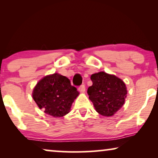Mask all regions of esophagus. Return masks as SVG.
Segmentation results:
<instances>
[{
    "label": "esophagus",
    "mask_w": 158,
    "mask_h": 158,
    "mask_svg": "<svg viewBox=\"0 0 158 158\" xmlns=\"http://www.w3.org/2000/svg\"><path fill=\"white\" fill-rule=\"evenodd\" d=\"M78 90H79L80 92L84 93V92L85 91V86L84 85H81V86H80V87L78 88Z\"/></svg>",
    "instance_id": "34e87169"
}]
</instances>
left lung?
<instances>
[{
	"instance_id": "left-lung-1",
	"label": "left lung",
	"mask_w": 158,
	"mask_h": 158,
	"mask_svg": "<svg viewBox=\"0 0 158 158\" xmlns=\"http://www.w3.org/2000/svg\"><path fill=\"white\" fill-rule=\"evenodd\" d=\"M90 79L93 85L88 88L87 93L96 111L102 116H113L124 105L127 98L124 81L104 72L94 73Z\"/></svg>"
}]
</instances>
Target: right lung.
<instances>
[{
    "label": "right lung",
    "instance_id": "add662e5",
    "mask_svg": "<svg viewBox=\"0 0 158 158\" xmlns=\"http://www.w3.org/2000/svg\"><path fill=\"white\" fill-rule=\"evenodd\" d=\"M78 95L79 92L71 85L70 80L58 73L41 79L32 93V97L39 108L55 118L68 114Z\"/></svg>",
    "mask_w": 158,
    "mask_h": 158
}]
</instances>
